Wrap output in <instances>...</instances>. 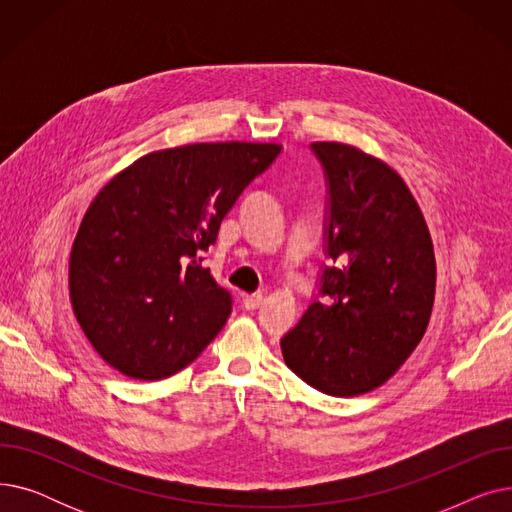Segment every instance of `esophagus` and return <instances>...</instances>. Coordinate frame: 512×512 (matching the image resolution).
Returning <instances> with one entry per match:
<instances>
[{
  "mask_svg": "<svg viewBox=\"0 0 512 512\" xmlns=\"http://www.w3.org/2000/svg\"><path fill=\"white\" fill-rule=\"evenodd\" d=\"M263 303V297L261 294H247V297H242V307H245L247 311H255L259 309Z\"/></svg>",
  "mask_w": 512,
  "mask_h": 512,
  "instance_id": "obj_1",
  "label": "esophagus"
}]
</instances>
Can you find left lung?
I'll list each match as a JSON object with an SVG mask.
<instances>
[{
    "label": "left lung",
    "mask_w": 512,
    "mask_h": 512,
    "mask_svg": "<svg viewBox=\"0 0 512 512\" xmlns=\"http://www.w3.org/2000/svg\"><path fill=\"white\" fill-rule=\"evenodd\" d=\"M328 182L321 297L282 340L286 365L315 390L359 396L386 384L421 342L436 294V257L423 213L382 159L311 143Z\"/></svg>",
    "instance_id": "1"
}]
</instances>
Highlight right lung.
<instances>
[{
  "instance_id": "obj_1",
  "label": "right lung",
  "mask_w": 512,
  "mask_h": 512,
  "mask_svg": "<svg viewBox=\"0 0 512 512\" xmlns=\"http://www.w3.org/2000/svg\"><path fill=\"white\" fill-rule=\"evenodd\" d=\"M276 143H195L143 155L89 205L70 253V303L101 359L134 380L193 363L232 311L203 255Z\"/></svg>"
}]
</instances>
